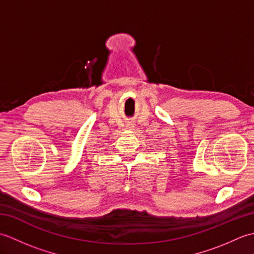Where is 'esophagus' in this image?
I'll list each match as a JSON object with an SVG mask.
<instances>
[{
  "label": "esophagus",
  "mask_w": 254,
  "mask_h": 254,
  "mask_svg": "<svg viewBox=\"0 0 254 254\" xmlns=\"http://www.w3.org/2000/svg\"><path fill=\"white\" fill-rule=\"evenodd\" d=\"M127 128H130V130H132V128L134 127V124H132V123H130V124H127Z\"/></svg>",
  "instance_id": "obj_1"
}]
</instances>
